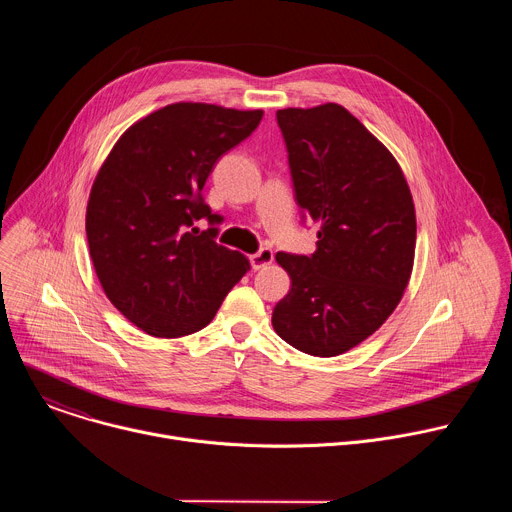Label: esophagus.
Returning <instances> with one entry per match:
<instances>
[{"label":"esophagus","instance_id":"esophagus-1","mask_svg":"<svg viewBox=\"0 0 512 512\" xmlns=\"http://www.w3.org/2000/svg\"><path fill=\"white\" fill-rule=\"evenodd\" d=\"M271 261H273V251L269 247H263L255 255H251V265L255 271L265 269L267 265H271Z\"/></svg>","mask_w":512,"mask_h":512}]
</instances>
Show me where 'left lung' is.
I'll use <instances>...</instances> for the list:
<instances>
[{
    "instance_id": "left-lung-1",
    "label": "left lung",
    "mask_w": 512,
    "mask_h": 512,
    "mask_svg": "<svg viewBox=\"0 0 512 512\" xmlns=\"http://www.w3.org/2000/svg\"><path fill=\"white\" fill-rule=\"evenodd\" d=\"M300 208L320 225L316 251L277 253L291 279L271 324L312 356H338L377 332L409 283L415 206L401 166L342 105L279 109Z\"/></svg>"
}]
</instances>
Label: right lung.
<instances>
[{"label": "right lung", "instance_id": "right-lung-1", "mask_svg": "<svg viewBox=\"0 0 512 512\" xmlns=\"http://www.w3.org/2000/svg\"><path fill=\"white\" fill-rule=\"evenodd\" d=\"M261 117V109L166 105L133 123L103 162L87 204L89 251L109 302L145 334L202 330L251 269L243 253L216 245L223 216L204 204L202 188ZM200 217L210 230L193 227Z\"/></svg>", "mask_w": 512, "mask_h": 512}]
</instances>
